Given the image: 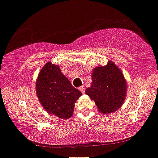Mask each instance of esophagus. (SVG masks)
Segmentation results:
<instances>
[{
  "instance_id": "34e87169",
  "label": "esophagus",
  "mask_w": 158,
  "mask_h": 158,
  "mask_svg": "<svg viewBox=\"0 0 158 158\" xmlns=\"http://www.w3.org/2000/svg\"><path fill=\"white\" fill-rule=\"evenodd\" d=\"M79 90H80L82 92H85V86H83V85H82V86H81V87H79Z\"/></svg>"
}]
</instances>
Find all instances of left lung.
Segmentation results:
<instances>
[{
	"instance_id": "obj_1",
	"label": "left lung",
	"mask_w": 158,
	"mask_h": 158,
	"mask_svg": "<svg viewBox=\"0 0 158 158\" xmlns=\"http://www.w3.org/2000/svg\"><path fill=\"white\" fill-rule=\"evenodd\" d=\"M91 86L85 94L95 102L98 111L105 114L120 109L127 93V82L121 69L113 62L94 68Z\"/></svg>"
}]
</instances>
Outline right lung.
I'll use <instances>...</instances> for the list:
<instances>
[{"label": "right lung", "instance_id": "right-lung-1", "mask_svg": "<svg viewBox=\"0 0 158 158\" xmlns=\"http://www.w3.org/2000/svg\"><path fill=\"white\" fill-rule=\"evenodd\" d=\"M36 92L39 101L49 114L63 119L73 115L75 103L82 92L72 85L62 73L58 65L46 63L36 81Z\"/></svg>", "mask_w": 158, "mask_h": 158}]
</instances>
